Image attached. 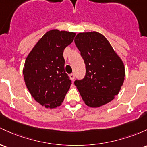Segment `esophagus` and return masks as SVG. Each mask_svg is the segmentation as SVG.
Segmentation results:
<instances>
[{"instance_id": "esophagus-1", "label": "esophagus", "mask_w": 147, "mask_h": 147, "mask_svg": "<svg viewBox=\"0 0 147 147\" xmlns=\"http://www.w3.org/2000/svg\"><path fill=\"white\" fill-rule=\"evenodd\" d=\"M69 77H70V79L71 80H72V81H74V80H75V74H74V73L70 74V75H69Z\"/></svg>"}]
</instances>
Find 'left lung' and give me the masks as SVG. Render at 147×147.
<instances>
[{"label": "left lung", "mask_w": 147, "mask_h": 147, "mask_svg": "<svg viewBox=\"0 0 147 147\" xmlns=\"http://www.w3.org/2000/svg\"><path fill=\"white\" fill-rule=\"evenodd\" d=\"M75 42L86 65L75 86L87 106L99 107L114 99L125 79V66L107 38L96 31L80 33Z\"/></svg>", "instance_id": "left-lung-1"}]
</instances>
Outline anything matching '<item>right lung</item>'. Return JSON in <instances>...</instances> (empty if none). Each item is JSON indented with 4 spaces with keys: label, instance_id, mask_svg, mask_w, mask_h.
Here are the masks:
<instances>
[{
    "label": "right lung",
    "instance_id": "obj_1",
    "mask_svg": "<svg viewBox=\"0 0 147 147\" xmlns=\"http://www.w3.org/2000/svg\"><path fill=\"white\" fill-rule=\"evenodd\" d=\"M73 32L53 29L38 40L27 56L23 74L32 97L46 108L61 105L71 80L64 69L63 50L75 36Z\"/></svg>",
    "mask_w": 147,
    "mask_h": 147
}]
</instances>
